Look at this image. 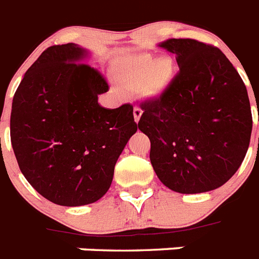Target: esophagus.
I'll list each match as a JSON object with an SVG mask.
<instances>
[{"label":"esophagus","mask_w":259,"mask_h":259,"mask_svg":"<svg viewBox=\"0 0 259 259\" xmlns=\"http://www.w3.org/2000/svg\"><path fill=\"white\" fill-rule=\"evenodd\" d=\"M142 115H143L142 108H140V107H135V108H134V117H135V121H136V123H139V120H140Z\"/></svg>","instance_id":"34e87169"}]
</instances>
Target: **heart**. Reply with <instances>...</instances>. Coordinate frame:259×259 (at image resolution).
Instances as JSON below:
<instances>
[{
	"mask_svg": "<svg viewBox=\"0 0 259 259\" xmlns=\"http://www.w3.org/2000/svg\"><path fill=\"white\" fill-rule=\"evenodd\" d=\"M176 75V63L170 55L155 58L148 53H139L121 58L116 65L117 80L128 89L142 87L151 98L163 95Z\"/></svg>",
	"mask_w": 259,
	"mask_h": 259,
	"instance_id": "b5f03b06",
	"label": "heart"
}]
</instances>
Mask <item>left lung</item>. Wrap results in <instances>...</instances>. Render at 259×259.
<instances>
[{"mask_svg":"<svg viewBox=\"0 0 259 259\" xmlns=\"http://www.w3.org/2000/svg\"><path fill=\"white\" fill-rule=\"evenodd\" d=\"M180 72L157 99L142 104L139 130L151 140L159 180L184 194L217 189L242 164L253 128L246 86L220 49L194 39L157 45Z\"/></svg>","mask_w":259,"mask_h":259,"instance_id":"1","label":"left lung"}]
</instances>
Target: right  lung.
<instances>
[{"mask_svg":"<svg viewBox=\"0 0 259 259\" xmlns=\"http://www.w3.org/2000/svg\"><path fill=\"white\" fill-rule=\"evenodd\" d=\"M79 45L51 46L19 83L10 139L19 169L49 201L82 206L110 189L115 164L138 124L134 107L104 108L108 83Z\"/></svg>","mask_w":259,"mask_h":259,"instance_id":"obj_1","label":"right lung"}]
</instances>
